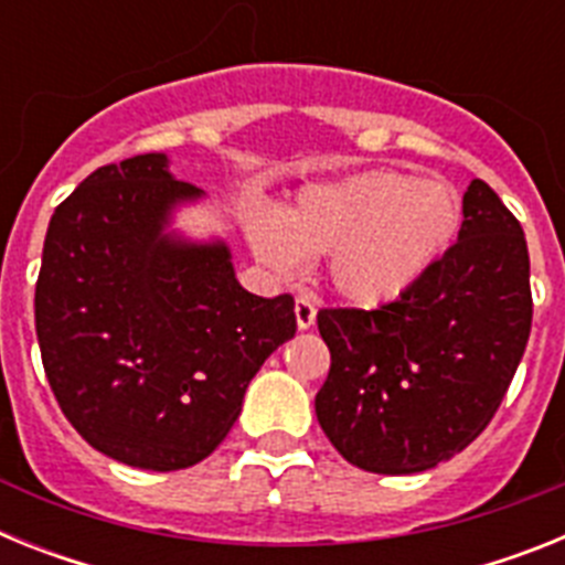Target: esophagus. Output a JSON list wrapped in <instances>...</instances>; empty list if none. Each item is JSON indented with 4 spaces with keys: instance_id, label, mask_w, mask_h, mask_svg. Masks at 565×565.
Instances as JSON below:
<instances>
[{
    "instance_id": "esophagus-1",
    "label": "esophagus",
    "mask_w": 565,
    "mask_h": 565,
    "mask_svg": "<svg viewBox=\"0 0 565 565\" xmlns=\"http://www.w3.org/2000/svg\"><path fill=\"white\" fill-rule=\"evenodd\" d=\"M294 317H297L299 331L313 328V322H317V302L311 297H297V302H294Z\"/></svg>"
}]
</instances>
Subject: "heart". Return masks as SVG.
<instances>
[{"label": "heart", "instance_id": "1", "mask_svg": "<svg viewBox=\"0 0 565 565\" xmlns=\"http://www.w3.org/2000/svg\"><path fill=\"white\" fill-rule=\"evenodd\" d=\"M461 198L447 181L367 169L308 183L282 214L259 212L246 223L254 257L294 274L328 254L333 291L356 308L396 302L452 246Z\"/></svg>", "mask_w": 565, "mask_h": 565}]
</instances>
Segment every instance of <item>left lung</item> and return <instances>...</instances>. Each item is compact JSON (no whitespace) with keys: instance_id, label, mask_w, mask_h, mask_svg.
I'll list each match as a JSON object with an SVG mask.
<instances>
[{"instance_id":"obj_1","label":"left lung","mask_w":565,"mask_h":565,"mask_svg":"<svg viewBox=\"0 0 565 565\" xmlns=\"http://www.w3.org/2000/svg\"><path fill=\"white\" fill-rule=\"evenodd\" d=\"M331 371L317 418L344 461L413 476L476 441L532 331L521 223L483 181L463 192L458 243L396 302L322 308Z\"/></svg>"}]
</instances>
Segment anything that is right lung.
Returning <instances> with one entry per match:
<instances>
[{
    "instance_id": "1",
    "label": "right lung",
    "mask_w": 565,
    "mask_h": 565,
    "mask_svg": "<svg viewBox=\"0 0 565 565\" xmlns=\"http://www.w3.org/2000/svg\"><path fill=\"white\" fill-rule=\"evenodd\" d=\"M201 198L163 152L135 154L84 178L44 237L36 337L53 396L89 447L138 469L212 456L297 331L291 294H248L223 239L169 232Z\"/></svg>"
}]
</instances>
